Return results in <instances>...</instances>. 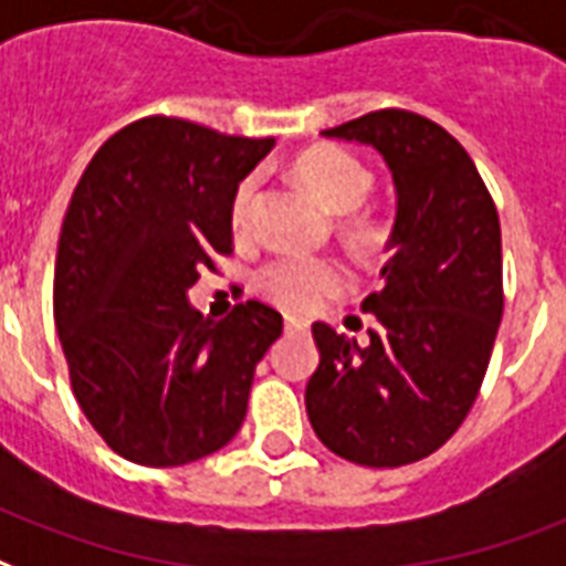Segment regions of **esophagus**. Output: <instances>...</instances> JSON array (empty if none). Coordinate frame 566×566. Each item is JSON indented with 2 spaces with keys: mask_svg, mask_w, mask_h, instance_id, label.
<instances>
[{
  "mask_svg": "<svg viewBox=\"0 0 566 566\" xmlns=\"http://www.w3.org/2000/svg\"><path fill=\"white\" fill-rule=\"evenodd\" d=\"M284 329L287 333H308V321H303V317H284Z\"/></svg>",
  "mask_w": 566,
  "mask_h": 566,
  "instance_id": "34e87169",
  "label": "esophagus"
}]
</instances>
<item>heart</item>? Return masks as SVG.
<instances>
[{"label":"heart","instance_id":"obj_1","mask_svg":"<svg viewBox=\"0 0 566 566\" xmlns=\"http://www.w3.org/2000/svg\"><path fill=\"white\" fill-rule=\"evenodd\" d=\"M294 174L312 195L333 212H350L368 198L375 177L359 158L336 146H317L296 158ZM258 203V177H245L233 191L230 203V228L237 237L251 230V216ZM350 230L357 237H368L366 221H354ZM258 291L270 303L282 305L287 312H312L326 300L345 294L350 287V272L336 258H275L263 263L258 272Z\"/></svg>","mask_w":566,"mask_h":566}]
</instances>
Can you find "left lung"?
<instances>
[{
	"instance_id": "obj_1",
	"label": "left lung",
	"mask_w": 566,
	"mask_h": 566,
	"mask_svg": "<svg viewBox=\"0 0 566 566\" xmlns=\"http://www.w3.org/2000/svg\"><path fill=\"white\" fill-rule=\"evenodd\" d=\"M324 137L375 146L396 182L392 258L363 308L368 345L315 324L305 411L326 450L366 464L420 462L474 408L504 315L501 224L471 155L420 113L375 111Z\"/></svg>"
}]
</instances>
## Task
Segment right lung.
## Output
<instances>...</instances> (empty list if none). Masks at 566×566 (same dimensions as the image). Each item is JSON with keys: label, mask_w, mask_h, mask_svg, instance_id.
Segmentation results:
<instances>
[{"label": "right lung", "mask_w": 566, "mask_h": 566, "mask_svg": "<svg viewBox=\"0 0 566 566\" xmlns=\"http://www.w3.org/2000/svg\"><path fill=\"white\" fill-rule=\"evenodd\" d=\"M272 144L144 116L104 140L71 195L53 321L74 399L128 462H198L245 420L282 315L249 300L212 324L186 294L233 251V191Z\"/></svg>", "instance_id": "obj_1"}]
</instances>
